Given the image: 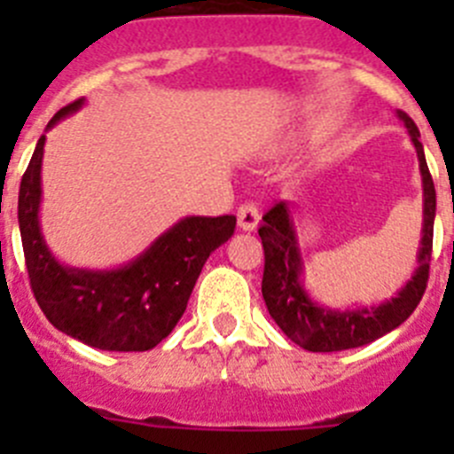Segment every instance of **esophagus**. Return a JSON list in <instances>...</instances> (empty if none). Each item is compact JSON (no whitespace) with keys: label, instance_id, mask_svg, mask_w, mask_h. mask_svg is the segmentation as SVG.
<instances>
[{"label":"esophagus","instance_id":"esophagus-1","mask_svg":"<svg viewBox=\"0 0 454 454\" xmlns=\"http://www.w3.org/2000/svg\"><path fill=\"white\" fill-rule=\"evenodd\" d=\"M236 218H239V227L243 231L256 230V224H259V208L250 202L240 204L239 211H236Z\"/></svg>","mask_w":454,"mask_h":454}]
</instances>
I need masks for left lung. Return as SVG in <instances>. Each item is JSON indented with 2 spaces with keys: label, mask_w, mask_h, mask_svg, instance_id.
I'll return each mask as SVG.
<instances>
[{
  "label": "left lung",
  "mask_w": 454,
  "mask_h": 454,
  "mask_svg": "<svg viewBox=\"0 0 454 454\" xmlns=\"http://www.w3.org/2000/svg\"><path fill=\"white\" fill-rule=\"evenodd\" d=\"M398 118L407 127L411 143L416 145V154H419L420 177H423V239L419 247V268L395 298L371 309L359 307L346 309V311L316 304L302 286L304 268L298 239H295V227H293L291 207L286 202H277L270 211L263 214L259 236H262L263 256H266L262 293L268 314L293 343H298L309 352L350 350V348L366 346L371 340L388 334L414 314L427 286L436 191L430 170H427V161H425L419 127L404 111H398Z\"/></svg>",
  "instance_id": "obj_1"
}]
</instances>
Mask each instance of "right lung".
Returning a JSON list of instances; mask_svg holds the SVG:
<instances>
[{
  "label": "right lung",
  "mask_w": 454,
  "mask_h": 454,
  "mask_svg": "<svg viewBox=\"0 0 454 454\" xmlns=\"http://www.w3.org/2000/svg\"><path fill=\"white\" fill-rule=\"evenodd\" d=\"M83 99L63 106L50 120L82 108ZM45 136H40L20 184L18 223L31 291L56 330L90 348L145 352L159 346L186 311L192 286L208 254L234 234V215H188L134 262L115 270L67 268L51 256L40 231V166Z\"/></svg>",
  "instance_id": "right-lung-1"
}]
</instances>
